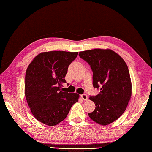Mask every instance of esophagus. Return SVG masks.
<instances>
[{"label": "esophagus", "mask_w": 152, "mask_h": 152, "mask_svg": "<svg viewBox=\"0 0 152 152\" xmlns=\"http://www.w3.org/2000/svg\"><path fill=\"white\" fill-rule=\"evenodd\" d=\"M81 99H82L83 100H85V101H86V100H88V96L86 95V94H81Z\"/></svg>", "instance_id": "34e87169"}]
</instances>
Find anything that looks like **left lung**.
<instances>
[{"instance_id": "left-lung-1", "label": "left lung", "mask_w": 152, "mask_h": 152, "mask_svg": "<svg viewBox=\"0 0 152 152\" xmlns=\"http://www.w3.org/2000/svg\"><path fill=\"white\" fill-rule=\"evenodd\" d=\"M80 58L86 61L93 72V87L101 88L95 96H90L96 107L89 117L102 125L117 120L128 104L132 96V81L127 66L114 50L94 49L81 51Z\"/></svg>"}]
</instances>
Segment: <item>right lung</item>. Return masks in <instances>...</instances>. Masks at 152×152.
I'll return each mask as SVG.
<instances>
[{
    "label": "right lung",
    "mask_w": 152,
    "mask_h": 152,
    "mask_svg": "<svg viewBox=\"0 0 152 152\" xmlns=\"http://www.w3.org/2000/svg\"><path fill=\"white\" fill-rule=\"evenodd\" d=\"M78 52L51 50L42 52L34 58L25 75V92L34 117L42 124L53 126L64 120L80 95L66 92L68 67Z\"/></svg>",
    "instance_id": "right-lung-1"
}]
</instances>
